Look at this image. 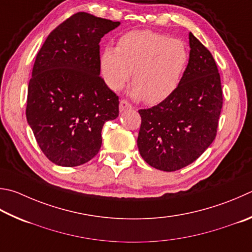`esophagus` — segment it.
Listing matches in <instances>:
<instances>
[{
    "label": "esophagus",
    "mask_w": 252,
    "mask_h": 252,
    "mask_svg": "<svg viewBox=\"0 0 252 252\" xmlns=\"http://www.w3.org/2000/svg\"><path fill=\"white\" fill-rule=\"evenodd\" d=\"M131 108H132V104L127 101V100H126V99L121 100L120 106H119V109H120L121 112L126 111V110H127V109H131Z\"/></svg>",
    "instance_id": "34e87169"
}]
</instances>
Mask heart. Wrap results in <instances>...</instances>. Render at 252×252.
<instances>
[{"instance_id":"b5f03b06","label":"heart","mask_w":252,"mask_h":252,"mask_svg":"<svg viewBox=\"0 0 252 252\" xmlns=\"http://www.w3.org/2000/svg\"><path fill=\"white\" fill-rule=\"evenodd\" d=\"M189 50L180 39L151 31H132L119 39L117 48L101 56L107 85L120 90L133 74L134 97L155 104L177 89L189 63Z\"/></svg>"}]
</instances>
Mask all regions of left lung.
I'll return each mask as SVG.
<instances>
[{
  "label": "left lung",
  "instance_id": "obj_1",
  "mask_svg": "<svg viewBox=\"0 0 252 252\" xmlns=\"http://www.w3.org/2000/svg\"><path fill=\"white\" fill-rule=\"evenodd\" d=\"M189 59L177 89L141 109L138 148L152 167L173 172L196 161L216 138L222 108L220 75L212 53L189 33Z\"/></svg>",
  "mask_w": 252,
  "mask_h": 252
}]
</instances>
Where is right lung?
<instances>
[{
	"mask_svg": "<svg viewBox=\"0 0 252 252\" xmlns=\"http://www.w3.org/2000/svg\"><path fill=\"white\" fill-rule=\"evenodd\" d=\"M120 25L79 12L50 32L36 56L26 118L49 161L72 167L101 148L104 122L119 116V97L100 76L104 35Z\"/></svg>",
	"mask_w": 252,
	"mask_h": 252,
	"instance_id": "1",
	"label": "right lung"
}]
</instances>
